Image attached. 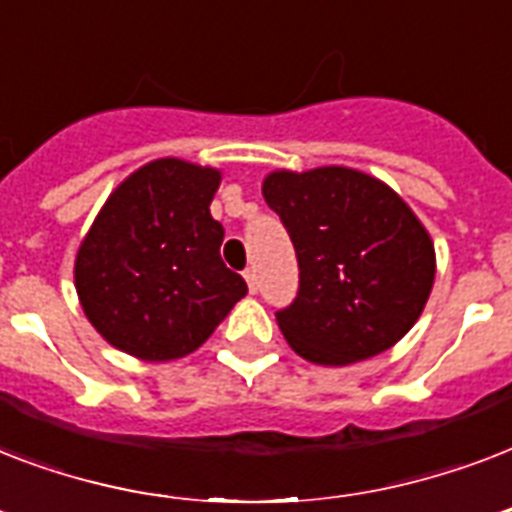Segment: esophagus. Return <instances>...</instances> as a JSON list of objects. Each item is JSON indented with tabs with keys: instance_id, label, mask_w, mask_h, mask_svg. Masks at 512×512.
<instances>
[{
	"instance_id": "34e87169",
	"label": "esophagus",
	"mask_w": 512,
	"mask_h": 512,
	"mask_svg": "<svg viewBox=\"0 0 512 512\" xmlns=\"http://www.w3.org/2000/svg\"><path fill=\"white\" fill-rule=\"evenodd\" d=\"M244 279H247L249 292L255 295L257 289H260V281H257V271H255V268H247V271H244Z\"/></svg>"
}]
</instances>
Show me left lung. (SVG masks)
Wrapping results in <instances>:
<instances>
[{
	"label": "left lung",
	"instance_id": "1",
	"mask_svg": "<svg viewBox=\"0 0 512 512\" xmlns=\"http://www.w3.org/2000/svg\"><path fill=\"white\" fill-rule=\"evenodd\" d=\"M263 196L300 265L297 297L276 311L295 353L324 366L372 358L420 319L436 252L414 212L385 183L348 170L273 172Z\"/></svg>",
	"mask_w": 512,
	"mask_h": 512
}]
</instances>
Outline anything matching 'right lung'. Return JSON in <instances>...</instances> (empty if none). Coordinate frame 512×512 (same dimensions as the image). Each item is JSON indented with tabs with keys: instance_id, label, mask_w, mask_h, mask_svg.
I'll list each match as a JSON object with an SVG mask.
<instances>
[{
	"instance_id": "add662e5",
	"label": "right lung",
	"mask_w": 512,
	"mask_h": 512,
	"mask_svg": "<svg viewBox=\"0 0 512 512\" xmlns=\"http://www.w3.org/2000/svg\"><path fill=\"white\" fill-rule=\"evenodd\" d=\"M217 185V170L156 159L108 196L84 236L76 292L92 327L124 353L188 356L247 295L220 257L225 231L209 215Z\"/></svg>"
}]
</instances>
